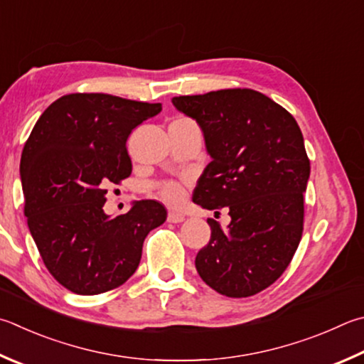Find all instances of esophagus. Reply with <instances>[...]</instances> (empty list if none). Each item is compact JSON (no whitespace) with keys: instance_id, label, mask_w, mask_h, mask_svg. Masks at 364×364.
<instances>
[{"instance_id":"esophagus-1","label":"esophagus","mask_w":364,"mask_h":364,"mask_svg":"<svg viewBox=\"0 0 364 364\" xmlns=\"http://www.w3.org/2000/svg\"><path fill=\"white\" fill-rule=\"evenodd\" d=\"M167 221L168 223H183L184 216L181 213H175V211H170L168 216H167Z\"/></svg>"}]
</instances>
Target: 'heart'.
Wrapping results in <instances>:
<instances>
[{
	"label": "heart",
	"instance_id": "1",
	"mask_svg": "<svg viewBox=\"0 0 364 364\" xmlns=\"http://www.w3.org/2000/svg\"><path fill=\"white\" fill-rule=\"evenodd\" d=\"M156 189L161 199L171 207H178L186 199V189L178 181H162L156 184Z\"/></svg>",
	"mask_w": 364,
	"mask_h": 364
}]
</instances>
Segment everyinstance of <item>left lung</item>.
<instances>
[{
    "mask_svg": "<svg viewBox=\"0 0 364 364\" xmlns=\"http://www.w3.org/2000/svg\"><path fill=\"white\" fill-rule=\"evenodd\" d=\"M200 125L211 162L193 202L226 207L228 229L215 220L210 242L196 256L202 280L220 294L262 291L289 266L304 229L310 161L296 119L251 89H224L171 98ZM218 213V211H215Z\"/></svg>",
    "mask_w": 364,
    "mask_h": 364,
    "instance_id": "left-lung-1",
    "label": "left lung"
}]
</instances>
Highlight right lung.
<instances>
[{"label": "right lung", "mask_w": 364, "mask_h": 364, "mask_svg": "<svg viewBox=\"0 0 364 364\" xmlns=\"http://www.w3.org/2000/svg\"><path fill=\"white\" fill-rule=\"evenodd\" d=\"M161 103L108 94H70L48 107L26 140L21 178L23 213L44 266L70 291L107 293L127 282L149 230L167 220L156 200L125 215L103 211L108 184L129 178L127 138L159 114Z\"/></svg>", "instance_id": "add662e5"}]
</instances>
